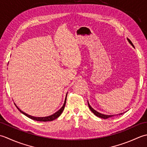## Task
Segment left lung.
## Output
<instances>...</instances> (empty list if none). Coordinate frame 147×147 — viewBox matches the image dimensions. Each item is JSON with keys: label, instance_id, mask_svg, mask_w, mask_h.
<instances>
[{"label": "left lung", "instance_id": "obj_1", "mask_svg": "<svg viewBox=\"0 0 147 147\" xmlns=\"http://www.w3.org/2000/svg\"><path fill=\"white\" fill-rule=\"evenodd\" d=\"M127 40L129 41V42L131 45H132V46L134 47V45L133 44L132 42H131V41L129 39V38H127ZM88 106H89V109L91 110V111L92 113H93L95 115H96L97 117H100V118H102V119H108V118H110V117H112L114 116V115H104V114H102V113H99V112H98L97 111H96L95 110H94L93 109H92V108L91 107L90 105H89V102H88ZM122 113H120V114H119V115H122Z\"/></svg>", "mask_w": 147, "mask_h": 147}]
</instances>
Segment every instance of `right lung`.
Segmentation results:
<instances>
[{
	"instance_id": "add662e5",
	"label": "right lung",
	"mask_w": 147,
	"mask_h": 147,
	"mask_svg": "<svg viewBox=\"0 0 147 147\" xmlns=\"http://www.w3.org/2000/svg\"><path fill=\"white\" fill-rule=\"evenodd\" d=\"M66 101H67V97L65 98V103L63 104V105L61 108L60 109H59L58 112H56L55 113H54V114L50 115V116H47V117H33L31 115H29L28 114H26V113L23 112V111H22L17 106H16L17 107V109L19 110V111L20 112H22L23 114L25 115L26 117H28L30 119H32V120H35V121H42V122H47V121H53V120H55L56 119H57L58 117L61 114V113L63 111V110L65 109V105H66ZM15 105V104H14Z\"/></svg>"
}]
</instances>
